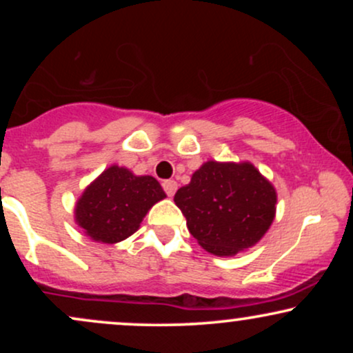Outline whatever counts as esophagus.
<instances>
[{
    "mask_svg": "<svg viewBox=\"0 0 353 353\" xmlns=\"http://www.w3.org/2000/svg\"><path fill=\"white\" fill-rule=\"evenodd\" d=\"M163 189H164V192L168 194L169 197H172L174 194H176V190H177V182L176 181H164L163 182Z\"/></svg>",
    "mask_w": 353,
    "mask_h": 353,
    "instance_id": "34e87169",
    "label": "esophagus"
}]
</instances>
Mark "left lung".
<instances>
[{
    "instance_id": "1",
    "label": "left lung",
    "mask_w": 353,
    "mask_h": 353,
    "mask_svg": "<svg viewBox=\"0 0 353 353\" xmlns=\"http://www.w3.org/2000/svg\"><path fill=\"white\" fill-rule=\"evenodd\" d=\"M174 202L208 252L234 255L257 244L270 228L277 194L252 164L209 161Z\"/></svg>"
}]
</instances>
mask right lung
Segmentation results:
<instances>
[{
	"instance_id": "1",
	"label": "right lung",
	"mask_w": 353,
	"mask_h": 353,
	"mask_svg": "<svg viewBox=\"0 0 353 353\" xmlns=\"http://www.w3.org/2000/svg\"><path fill=\"white\" fill-rule=\"evenodd\" d=\"M164 197L154 177L111 165L83 192L76 204V222L92 241L116 244L132 236L148 210Z\"/></svg>"
}]
</instances>
